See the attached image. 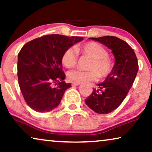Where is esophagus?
<instances>
[{
    "instance_id": "1",
    "label": "esophagus",
    "mask_w": 152,
    "mask_h": 152,
    "mask_svg": "<svg viewBox=\"0 0 152 152\" xmlns=\"http://www.w3.org/2000/svg\"><path fill=\"white\" fill-rule=\"evenodd\" d=\"M80 84H78V83H72V86H79Z\"/></svg>"
}]
</instances>
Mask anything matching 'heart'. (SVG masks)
<instances>
[{
  "label": "heart",
  "instance_id": "obj_1",
  "mask_svg": "<svg viewBox=\"0 0 152 152\" xmlns=\"http://www.w3.org/2000/svg\"><path fill=\"white\" fill-rule=\"evenodd\" d=\"M76 52L71 48H67L61 55V64L66 68L75 67L77 63V54L90 58L86 68L88 70H72L68 72V80L72 83L92 82L100 79H105L113 71V64L108 55V52L104 48L95 42H87L76 45Z\"/></svg>",
  "mask_w": 152,
  "mask_h": 152
}]
</instances>
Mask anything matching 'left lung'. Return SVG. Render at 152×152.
Listing matches in <instances>:
<instances>
[{
	"mask_svg": "<svg viewBox=\"0 0 152 152\" xmlns=\"http://www.w3.org/2000/svg\"><path fill=\"white\" fill-rule=\"evenodd\" d=\"M111 50L115 57L113 71L104 82L97 84L98 88L85 100L86 105L99 114H107L117 109L132 88L138 71L135 52L125 41L118 37L105 36L89 38Z\"/></svg>",
	"mask_w": 152,
	"mask_h": 152,
	"instance_id": "left-lung-1",
	"label": "left lung"
}]
</instances>
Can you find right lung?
<instances>
[{"label":"right lung","mask_w":152,"mask_h":152,"mask_svg":"<svg viewBox=\"0 0 152 152\" xmlns=\"http://www.w3.org/2000/svg\"><path fill=\"white\" fill-rule=\"evenodd\" d=\"M83 39L50 34L23 45L18 55L17 75L20 91L31 109L43 113L59 106L64 92L71 86L64 82L61 55Z\"/></svg>","instance_id":"obj_1"}]
</instances>
